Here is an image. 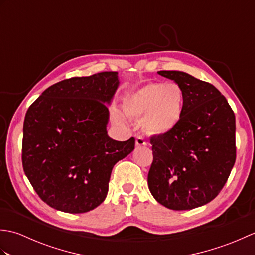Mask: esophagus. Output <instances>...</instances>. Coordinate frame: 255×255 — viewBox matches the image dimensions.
<instances>
[{"mask_svg": "<svg viewBox=\"0 0 255 255\" xmlns=\"http://www.w3.org/2000/svg\"><path fill=\"white\" fill-rule=\"evenodd\" d=\"M136 144L138 145V147H142V145H145L147 144V141H145V139L143 136H137L136 137Z\"/></svg>", "mask_w": 255, "mask_h": 255, "instance_id": "esophagus-1", "label": "esophagus"}]
</instances>
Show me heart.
Wrapping results in <instances>:
<instances>
[{
	"mask_svg": "<svg viewBox=\"0 0 255 255\" xmlns=\"http://www.w3.org/2000/svg\"><path fill=\"white\" fill-rule=\"evenodd\" d=\"M184 108V92L180 85L150 83L140 89L125 104L132 118H142V127L151 134L170 132L180 122Z\"/></svg>",
	"mask_w": 255,
	"mask_h": 255,
	"instance_id": "b5f03b06",
	"label": "heart"
}]
</instances>
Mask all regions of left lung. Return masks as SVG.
<instances>
[{
    "instance_id": "obj_1",
    "label": "left lung",
    "mask_w": 255,
    "mask_h": 255,
    "mask_svg": "<svg viewBox=\"0 0 255 255\" xmlns=\"http://www.w3.org/2000/svg\"><path fill=\"white\" fill-rule=\"evenodd\" d=\"M158 73L183 89L184 108L173 130L150 138L149 189L166 208L193 209L217 196L235 165V113L213 84L181 71Z\"/></svg>"
}]
</instances>
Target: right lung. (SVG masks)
<instances>
[{
  "label": "right lung",
  "mask_w": 255,
  "mask_h": 255,
  "mask_svg": "<svg viewBox=\"0 0 255 255\" xmlns=\"http://www.w3.org/2000/svg\"><path fill=\"white\" fill-rule=\"evenodd\" d=\"M117 72L75 77L48 88L29 106L21 162L38 196L50 207L82 214L101 205L114 165L134 149L133 137L107 136L108 108Z\"/></svg>",
  "instance_id": "obj_1"
}]
</instances>
